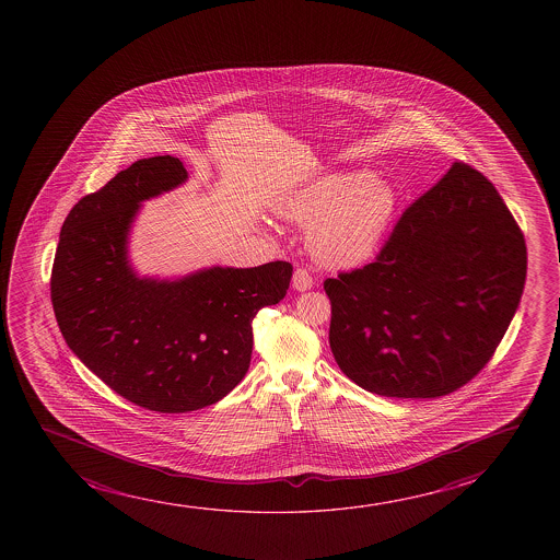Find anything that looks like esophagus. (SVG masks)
I'll list each match as a JSON object with an SVG mask.
<instances>
[{"instance_id": "esophagus-1", "label": "esophagus", "mask_w": 560, "mask_h": 560, "mask_svg": "<svg viewBox=\"0 0 560 560\" xmlns=\"http://www.w3.org/2000/svg\"><path fill=\"white\" fill-rule=\"evenodd\" d=\"M314 284V279L310 276V271L306 268L294 269V276H292V289L296 291H310Z\"/></svg>"}]
</instances>
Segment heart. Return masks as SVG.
Instances as JSON below:
<instances>
[{
    "label": "heart",
    "mask_w": 560,
    "mask_h": 560,
    "mask_svg": "<svg viewBox=\"0 0 560 560\" xmlns=\"http://www.w3.org/2000/svg\"><path fill=\"white\" fill-rule=\"evenodd\" d=\"M396 207L388 185L369 172L329 174L299 192L287 214L312 223L307 243L317 260L352 268L368 260L383 237Z\"/></svg>",
    "instance_id": "b5f03b06"
}]
</instances>
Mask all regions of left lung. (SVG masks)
Wrapping results in <instances>:
<instances>
[{
  "label": "left lung",
  "mask_w": 560,
  "mask_h": 560,
  "mask_svg": "<svg viewBox=\"0 0 560 560\" xmlns=\"http://www.w3.org/2000/svg\"><path fill=\"white\" fill-rule=\"evenodd\" d=\"M526 243L490 179L455 161L375 261L327 279L338 368L386 398H440L491 360L521 302Z\"/></svg>",
  "instance_id": "left-lung-1"
}]
</instances>
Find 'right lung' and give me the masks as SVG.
<instances>
[{
    "instance_id": "obj_1",
    "label": "right lung",
    "mask_w": 560,
    "mask_h": 560,
    "mask_svg": "<svg viewBox=\"0 0 560 560\" xmlns=\"http://www.w3.org/2000/svg\"><path fill=\"white\" fill-rule=\"evenodd\" d=\"M185 179L170 154L118 172L72 207L51 269V304L70 350L118 396L156 413L212 406L243 381L254 315L283 300L292 277L289 261H269L139 279L126 258L139 202Z\"/></svg>"
}]
</instances>
